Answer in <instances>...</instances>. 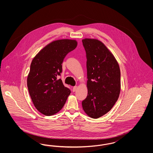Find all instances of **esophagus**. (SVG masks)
Listing matches in <instances>:
<instances>
[{
    "label": "esophagus",
    "mask_w": 153,
    "mask_h": 153,
    "mask_svg": "<svg viewBox=\"0 0 153 153\" xmlns=\"http://www.w3.org/2000/svg\"><path fill=\"white\" fill-rule=\"evenodd\" d=\"M77 86H74V87H73V92H75L76 91V89H77Z\"/></svg>",
    "instance_id": "34e87169"
}]
</instances>
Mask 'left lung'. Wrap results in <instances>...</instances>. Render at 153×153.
I'll return each mask as SVG.
<instances>
[{
	"mask_svg": "<svg viewBox=\"0 0 153 153\" xmlns=\"http://www.w3.org/2000/svg\"><path fill=\"white\" fill-rule=\"evenodd\" d=\"M86 52L88 95L82 102L89 117L97 119L109 112L119 96V66L101 41L86 38L82 41Z\"/></svg>",
	"mask_w": 153,
	"mask_h": 153,
	"instance_id": "8db88e82",
	"label": "left lung"
}]
</instances>
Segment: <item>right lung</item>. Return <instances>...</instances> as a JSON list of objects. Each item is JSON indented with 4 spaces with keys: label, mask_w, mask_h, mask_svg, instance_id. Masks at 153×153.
<instances>
[{
    "label": "right lung",
    "mask_w": 153,
    "mask_h": 153,
    "mask_svg": "<svg viewBox=\"0 0 153 153\" xmlns=\"http://www.w3.org/2000/svg\"><path fill=\"white\" fill-rule=\"evenodd\" d=\"M71 39L52 42L33 58L27 84L31 99L36 109L46 116H51L62 108L71 91L58 79L62 73L66 56L77 46Z\"/></svg>",
    "instance_id": "right-lung-1"
}]
</instances>
